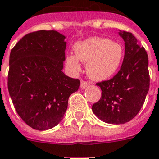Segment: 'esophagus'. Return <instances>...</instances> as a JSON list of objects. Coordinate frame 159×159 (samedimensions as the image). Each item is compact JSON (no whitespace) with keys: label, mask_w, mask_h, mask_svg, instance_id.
I'll use <instances>...</instances> for the list:
<instances>
[{"label":"esophagus","mask_w":159,"mask_h":159,"mask_svg":"<svg viewBox=\"0 0 159 159\" xmlns=\"http://www.w3.org/2000/svg\"><path fill=\"white\" fill-rule=\"evenodd\" d=\"M88 86H89V83H88V82L83 81V80L81 81V88H82V89H86Z\"/></svg>","instance_id":"1"}]
</instances>
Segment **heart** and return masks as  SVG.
<instances>
[{
    "label": "heart",
    "instance_id": "obj_1",
    "mask_svg": "<svg viewBox=\"0 0 159 159\" xmlns=\"http://www.w3.org/2000/svg\"><path fill=\"white\" fill-rule=\"evenodd\" d=\"M75 54L66 56L67 66L73 72L81 70L80 61L87 64L88 76L95 81L112 77L119 69L123 58L121 44L103 37H92L74 46Z\"/></svg>",
    "mask_w": 159,
    "mask_h": 159
}]
</instances>
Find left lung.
Returning <instances> with one entry per match:
<instances>
[{
    "mask_svg": "<svg viewBox=\"0 0 159 159\" xmlns=\"http://www.w3.org/2000/svg\"><path fill=\"white\" fill-rule=\"evenodd\" d=\"M125 45L121 69L107 81L97 83L101 89L100 100L92 107L100 120L111 124L129 122L143 106L150 86L148 56L133 34L119 32Z\"/></svg>",
    "mask_w": 159,
    "mask_h": 159,
    "instance_id": "8db88e82",
    "label": "left lung"
}]
</instances>
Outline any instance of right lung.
<instances>
[{"mask_svg":"<svg viewBox=\"0 0 159 159\" xmlns=\"http://www.w3.org/2000/svg\"><path fill=\"white\" fill-rule=\"evenodd\" d=\"M66 36L56 30L27 34L10 53L7 87L16 111L36 130H47L62 120L70 95L80 80L66 76Z\"/></svg>","mask_w":159,"mask_h":159,"instance_id":"obj_1","label":"right lung"}]
</instances>
